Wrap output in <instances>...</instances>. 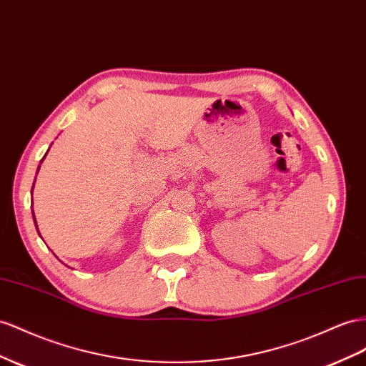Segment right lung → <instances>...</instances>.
I'll return each instance as SVG.
<instances>
[{
  "label": "right lung",
  "mask_w": 366,
  "mask_h": 366,
  "mask_svg": "<svg viewBox=\"0 0 366 366\" xmlns=\"http://www.w3.org/2000/svg\"><path fill=\"white\" fill-rule=\"evenodd\" d=\"M43 160H44V159H43ZM43 160H41V162H43ZM38 169H39V167H38ZM32 191H34V187H32ZM34 222H35V215H34ZM35 223H36V222H35ZM36 229H38V228H36Z\"/></svg>",
  "instance_id": "right-lung-1"
}]
</instances>
